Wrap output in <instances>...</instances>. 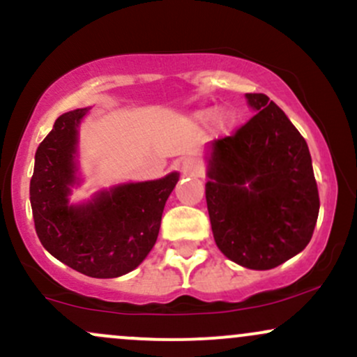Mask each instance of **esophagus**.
<instances>
[{"label": "esophagus", "mask_w": 357, "mask_h": 357, "mask_svg": "<svg viewBox=\"0 0 357 357\" xmlns=\"http://www.w3.org/2000/svg\"><path fill=\"white\" fill-rule=\"evenodd\" d=\"M180 170L183 175H195L199 172V162L195 158H183L180 163Z\"/></svg>", "instance_id": "1"}]
</instances>
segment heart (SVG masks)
Listing matches in <instances>:
<instances>
[{
    "label": "heart",
    "instance_id": "b5f03b06",
    "mask_svg": "<svg viewBox=\"0 0 357 357\" xmlns=\"http://www.w3.org/2000/svg\"><path fill=\"white\" fill-rule=\"evenodd\" d=\"M195 119H197L199 123H202V125H209V123L215 119V126L222 131L229 130V128L234 125V114H232L231 111H219L215 109V107H207V109L197 111V113H195Z\"/></svg>",
    "mask_w": 357,
    "mask_h": 357
}]
</instances>
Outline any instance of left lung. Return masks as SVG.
<instances>
[{
    "label": "left lung",
    "instance_id": "1",
    "mask_svg": "<svg viewBox=\"0 0 357 357\" xmlns=\"http://www.w3.org/2000/svg\"><path fill=\"white\" fill-rule=\"evenodd\" d=\"M255 116L236 135L207 143L206 200L221 253L271 270L305 250L319 215L310 151L265 94H246Z\"/></svg>",
    "mask_w": 357,
    "mask_h": 357
}]
</instances>
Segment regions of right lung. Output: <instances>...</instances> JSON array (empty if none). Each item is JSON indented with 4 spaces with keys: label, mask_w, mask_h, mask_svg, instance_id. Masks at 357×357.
I'll use <instances>...</instances> for the list:
<instances>
[{
    "label": "right lung",
    "mask_w": 357,
    "mask_h": 357,
    "mask_svg": "<svg viewBox=\"0 0 357 357\" xmlns=\"http://www.w3.org/2000/svg\"><path fill=\"white\" fill-rule=\"evenodd\" d=\"M91 107L59 116L35 153L30 202L40 243L49 253L92 278H118L142 265L158 238L163 207L180 174L125 182L72 202L82 185L79 131Z\"/></svg>",
    "instance_id": "right-lung-1"
}]
</instances>
